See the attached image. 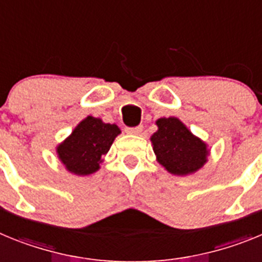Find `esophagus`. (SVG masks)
Here are the masks:
<instances>
[{
  "label": "esophagus",
  "mask_w": 262,
  "mask_h": 262,
  "mask_svg": "<svg viewBox=\"0 0 262 262\" xmlns=\"http://www.w3.org/2000/svg\"><path fill=\"white\" fill-rule=\"evenodd\" d=\"M124 131H126L127 134H129V135H139V134H140L143 131V126L126 127V128H124Z\"/></svg>",
  "instance_id": "1"
}]
</instances>
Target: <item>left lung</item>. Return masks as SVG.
I'll return each instance as SVG.
<instances>
[{
    "mask_svg": "<svg viewBox=\"0 0 262 262\" xmlns=\"http://www.w3.org/2000/svg\"><path fill=\"white\" fill-rule=\"evenodd\" d=\"M156 124L159 129L151 136L154 152L159 164L170 174H191L205 165L209 156L207 145L181 120L174 117L160 118Z\"/></svg>",
    "mask_w": 262,
    "mask_h": 262,
    "instance_id": "left-lung-1",
    "label": "left lung"
}]
</instances>
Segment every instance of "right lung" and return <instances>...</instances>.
Wrapping results in <instances>:
<instances>
[{"label":"right lung","mask_w":262,"mask_h":262,"mask_svg":"<svg viewBox=\"0 0 262 262\" xmlns=\"http://www.w3.org/2000/svg\"><path fill=\"white\" fill-rule=\"evenodd\" d=\"M120 134L117 124L103 123L102 119L86 117L77 124L71 135L56 148L59 160L68 172L88 176L97 172L102 156L110 149Z\"/></svg>","instance_id":"right-lung-1"}]
</instances>
